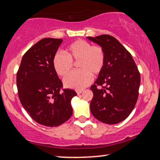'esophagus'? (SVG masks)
I'll list each match as a JSON object with an SVG mask.
<instances>
[{
  "mask_svg": "<svg viewBox=\"0 0 160 160\" xmlns=\"http://www.w3.org/2000/svg\"><path fill=\"white\" fill-rule=\"evenodd\" d=\"M83 92V90H76V92H77V94H81Z\"/></svg>",
  "mask_w": 160,
  "mask_h": 160,
  "instance_id": "1",
  "label": "esophagus"
}]
</instances>
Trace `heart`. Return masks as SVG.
Segmentation results:
<instances>
[{
    "mask_svg": "<svg viewBox=\"0 0 160 160\" xmlns=\"http://www.w3.org/2000/svg\"><path fill=\"white\" fill-rule=\"evenodd\" d=\"M66 54L57 52L53 56V66L59 76L64 77L72 69L73 63L78 62L79 71L72 72L63 80L66 88L82 90L92 81V75H98L102 71L105 55L102 48L92 46L85 40L78 39L70 44Z\"/></svg>",
    "mask_w": 160,
    "mask_h": 160,
    "instance_id": "obj_1",
    "label": "heart"
}]
</instances>
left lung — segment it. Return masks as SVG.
<instances>
[{
  "label": "left lung",
  "mask_w": 160,
  "mask_h": 160,
  "mask_svg": "<svg viewBox=\"0 0 160 160\" xmlns=\"http://www.w3.org/2000/svg\"><path fill=\"white\" fill-rule=\"evenodd\" d=\"M87 38L99 45L105 55L104 68L90 88L91 112L102 123H118L128 117L137 102L138 69L131 54L116 38L109 34Z\"/></svg>",
  "instance_id": "obj_1"
}]
</instances>
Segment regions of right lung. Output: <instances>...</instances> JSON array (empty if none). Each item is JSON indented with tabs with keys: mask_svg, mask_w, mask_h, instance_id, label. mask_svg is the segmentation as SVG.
Returning a JSON list of instances; mask_svg holds the SVG:
<instances>
[{
	"mask_svg": "<svg viewBox=\"0 0 160 160\" xmlns=\"http://www.w3.org/2000/svg\"><path fill=\"white\" fill-rule=\"evenodd\" d=\"M61 39L44 38L24 54L17 72L18 96L24 109L41 125L56 127L72 114L71 99L77 94L63 89L53 66Z\"/></svg>",
	"mask_w": 160,
	"mask_h": 160,
	"instance_id": "add662e5",
	"label": "right lung"
}]
</instances>
